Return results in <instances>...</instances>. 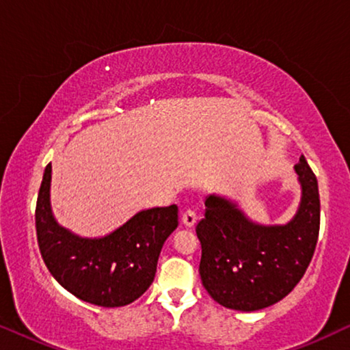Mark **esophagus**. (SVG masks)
I'll return each instance as SVG.
<instances>
[{"label":"esophagus","instance_id":"esophagus-1","mask_svg":"<svg viewBox=\"0 0 350 350\" xmlns=\"http://www.w3.org/2000/svg\"><path fill=\"white\" fill-rule=\"evenodd\" d=\"M196 221H198V215H196L193 210H186V212L181 215V223H183L186 228H193Z\"/></svg>","mask_w":350,"mask_h":350}]
</instances>
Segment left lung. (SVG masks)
<instances>
[{
  "instance_id": "obj_1",
  "label": "left lung",
  "mask_w": 350,
  "mask_h": 350,
  "mask_svg": "<svg viewBox=\"0 0 350 350\" xmlns=\"http://www.w3.org/2000/svg\"><path fill=\"white\" fill-rule=\"evenodd\" d=\"M301 185L298 212L286 224L252 221L223 196L205 199L196 226L202 245L204 288L228 309L252 312L279 303L304 275L320 229L319 185L304 156L295 165Z\"/></svg>"
}]
</instances>
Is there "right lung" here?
Instances as JSON below:
<instances>
[{
  "label": "right lung",
  "instance_id": "right-lung-1",
  "mask_svg": "<svg viewBox=\"0 0 350 350\" xmlns=\"http://www.w3.org/2000/svg\"><path fill=\"white\" fill-rule=\"evenodd\" d=\"M52 165L36 202V236L52 277L76 298L102 308L133 303L150 288L167 237L178 226V207H154L103 237H81L60 226L51 207Z\"/></svg>",
  "mask_w": 350,
  "mask_h": 350
}]
</instances>
